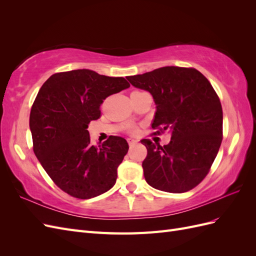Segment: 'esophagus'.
<instances>
[{"label": "esophagus", "mask_w": 256, "mask_h": 256, "mask_svg": "<svg viewBox=\"0 0 256 256\" xmlns=\"http://www.w3.org/2000/svg\"><path fill=\"white\" fill-rule=\"evenodd\" d=\"M127 141H128V144H129V146H130V147H131V146H134V145H136V142H138L136 140H134V138H129Z\"/></svg>", "instance_id": "esophagus-1"}]
</instances>
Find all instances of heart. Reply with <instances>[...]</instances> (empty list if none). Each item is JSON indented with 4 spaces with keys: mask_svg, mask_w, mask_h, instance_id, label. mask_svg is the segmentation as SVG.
<instances>
[{
    "mask_svg": "<svg viewBox=\"0 0 256 256\" xmlns=\"http://www.w3.org/2000/svg\"><path fill=\"white\" fill-rule=\"evenodd\" d=\"M141 92L136 90V92ZM129 132H130L131 134H138V128H136V127H130Z\"/></svg>",
    "mask_w": 256,
    "mask_h": 256,
    "instance_id": "1",
    "label": "heart"
}]
</instances>
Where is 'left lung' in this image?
Instances as JSON below:
<instances>
[{
    "mask_svg": "<svg viewBox=\"0 0 256 256\" xmlns=\"http://www.w3.org/2000/svg\"><path fill=\"white\" fill-rule=\"evenodd\" d=\"M134 86L150 92L157 106L152 129L171 130V141L160 146L150 138L142 166L152 188L187 192L202 182L219 152L223 134L220 99L196 68L166 66L127 78Z\"/></svg>",
    "mask_w": 256,
    "mask_h": 256,
    "instance_id": "left-lung-1",
    "label": "left lung"
}]
</instances>
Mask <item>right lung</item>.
Wrapping results in <instances>:
<instances>
[{
	"label": "right lung",
	"mask_w": 256,
	"mask_h": 256,
	"mask_svg": "<svg viewBox=\"0 0 256 256\" xmlns=\"http://www.w3.org/2000/svg\"><path fill=\"white\" fill-rule=\"evenodd\" d=\"M129 86L122 76L76 69L52 74L38 92L30 114L33 150L54 184L69 196L92 198L115 184L129 145L115 136L92 145L88 128L102 115L104 100Z\"/></svg>",
	"instance_id": "obj_1"
}]
</instances>
